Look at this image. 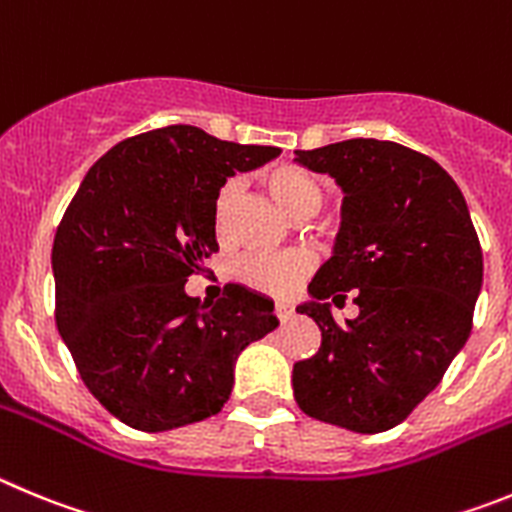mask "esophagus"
<instances>
[{"label": "esophagus", "instance_id": "obj_1", "mask_svg": "<svg viewBox=\"0 0 512 512\" xmlns=\"http://www.w3.org/2000/svg\"><path fill=\"white\" fill-rule=\"evenodd\" d=\"M275 316H278L280 321H288L290 316H293V306H290V303H275Z\"/></svg>", "mask_w": 512, "mask_h": 512}]
</instances>
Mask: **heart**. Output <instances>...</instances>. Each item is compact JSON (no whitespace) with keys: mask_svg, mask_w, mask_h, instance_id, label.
I'll list each match as a JSON object with an SVG mask.
<instances>
[{"mask_svg":"<svg viewBox=\"0 0 512 512\" xmlns=\"http://www.w3.org/2000/svg\"><path fill=\"white\" fill-rule=\"evenodd\" d=\"M267 193L288 211L293 219H308L324 206V191L319 181L293 163H280L262 173ZM239 183L224 181L216 188L214 206H211V224L219 242L232 239V214L237 206ZM313 255L306 250H290L280 255H262L250 252L234 262V275L242 285L260 290L267 296H290L313 270Z\"/></svg>","mask_w":512,"mask_h":512,"instance_id":"1","label":"heart"}]
</instances>
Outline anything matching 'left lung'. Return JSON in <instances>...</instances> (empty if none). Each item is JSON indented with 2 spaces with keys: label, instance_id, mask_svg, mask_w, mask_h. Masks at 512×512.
<instances>
[{
  "label": "left lung",
  "instance_id": "left-lung-1",
  "mask_svg": "<svg viewBox=\"0 0 512 512\" xmlns=\"http://www.w3.org/2000/svg\"><path fill=\"white\" fill-rule=\"evenodd\" d=\"M344 191L336 252L298 306L321 329V347L293 365L306 416L357 434H380L411 416L436 388L472 331L482 247L454 178L428 155L390 140H344L298 150ZM353 290L357 320L328 301Z\"/></svg>",
  "mask_w": 512,
  "mask_h": 512
}]
</instances>
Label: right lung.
<instances>
[{
    "mask_svg": "<svg viewBox=\"0 0 512 512\" xmlns=\"http://www.w3.org/2000/svg\"><path fill=\"white\" fill-rule=\"evenodd\" d=\"M278 153L170 124L101 155L68 204L50 257L55 326L89 393L127 426L168 431L219 413L237 354L278 326L273 303L242 285L216 303L183 288L219 252L216 188Z\"/></svg>",
    "mask_w": 512,
    "mask_h": 512,
    "instance_id": "right-lung-1",
    "label": "right lung"
}]
</instances>
